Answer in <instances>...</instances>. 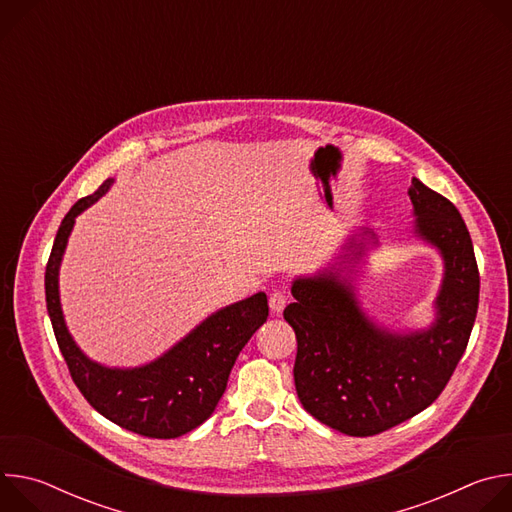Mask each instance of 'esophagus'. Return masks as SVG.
Returning a JSON list of instances; mask_svg holds the SVG:
<instances>
[{
  "label": "esophagus",
  "mask_w": 512,
  "mask_h": 512,
  "mask_svg": "<svg viewBox=\"0 0 512 512\" xmlns=\"http://www.w3.org/2000/svg\"><path fill=\"white\" fill-rule=\"evenodd\" d=\"M285 304H287V298H285L283 291H273V294L269 296V310H271L273 314H281L283 308H285Z\"/></svg>",
  "instance_id": "1"
}]
</instances>
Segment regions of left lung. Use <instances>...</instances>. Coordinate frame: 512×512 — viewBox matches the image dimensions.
<instances>
[{
	"mask_svg": "<svg viewBox=\"0 0 512 512\" xmlns=\"http://www.w3.org/2000/svg\"><path fill=\"white\" fill-rule=\"evenodd\" d=\"M409 198L417 237L442 253L446 269L427 330L379 328L336 269L298 277L291 285L296 302L283 310L298 338L294 381L304 409L346 435H377L429 407L454 375L476 320L480 275L464 218L417 178ZM346 247H354L356 259L364 243Z\"/></svg>",
	"mask_w": 512,
	"mask_h": 512,
	"instance_id": "1",
	"label": "left lung"
}]
</instances>
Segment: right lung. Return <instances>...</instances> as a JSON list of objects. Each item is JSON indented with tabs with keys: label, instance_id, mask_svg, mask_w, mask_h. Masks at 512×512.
Returning <instances> with one entry per match:
<instances>
[{
	"label": "right lung",
	"instance_id": "right-lung-1",
	"mask_svg": "<svg viewBox=\"0 0 512 512\" xmlns=\"http://www.w3.org/2000/svg\"><path fill=\"white\" fill-rule=\"evenodd\" d=\"M113 184L81 198L62 218L46 265V308L68 373L83 397L109 421L133 433L172 440L204 423L221 401L233 364L267 320L263 291L218 310L158 360L137 369H109L87 358L66 330L58 298V269L75 218Z\"/></svg>",
	"mask_w": 512,
	"mask_h": 512
}]
</instances>
